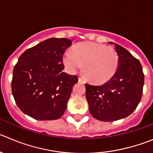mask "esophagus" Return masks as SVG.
I'll return each instance as SVG.
<instances>
[{
    "mask_svg": "<svg viewBox=\"0 0 153 153\" xmlns=\"http://www.w3.org/2000/svg\"><path fill=\"white\" fill-rule=\"evenodd\" d=\"M78 80H79V82H81V83H85V80H84L83 79H82V78H81V77H79V79H78Z\"/></svg>",
    "mask_w": 153,
    "mask_h": 153,
    "instance_id": "esophagus-1",
    "label": "esophagus"
}]
</instances>
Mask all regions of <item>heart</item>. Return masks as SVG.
Segmentation results:
<instances>
[{
	"mask_svg": "<svg viewBox=\"0 0 153 153\" xmlns=\"http://www.w3.org/2000/svg\"><path fill=\"white\" fill-rule=\"evenodd\" d=\"M63 61L69 72L76 73L82 68L92 82L105 83L117 72L119 57L113 48L92 42L76 45L63 56Z\"/></svg>",
	"mask_w": 153,
	"mask_h": 153,
	"instance_id": "heart-1",
	"label": "heart"
}]
</instances>
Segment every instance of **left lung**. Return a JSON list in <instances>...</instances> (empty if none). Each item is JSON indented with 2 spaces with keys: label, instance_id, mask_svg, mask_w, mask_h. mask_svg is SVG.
Returning <instances> with one entry per match:
<instances>
[{
  "label": "left lung",
  "instance_id": "8db88e82",
  "mask_svg": "<svg viewBox=\"0 0 153 153\" xmlns=\"http://www.w3.org/2000/svg\"><path fill=\"white\" fill-rule=\"evenodd\" d=\"M114 45L119 57L117 72L101 86L86 83V98L92 117L102 121H113L127 117L140 103L144 74L140 62L127 49Z\"/></svg>",
  "mask_w": 153,
  "mask_h": 153
}]
</instances>
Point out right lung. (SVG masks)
I'll use <instances>...</instances> for the list:
<instances>
[{"label": "right lung", "instance_id": "obj_1", "mask_svg": "<svg viewBox=\"0 0 153 153\" xmlns=\"http://www.w3.org/2000/svg\"><path fill=\"white\" fill-rule=\"evenodd\" d=\"M70 39L51 38L27 49L13 71L12 93L24 114L36 120H56L64 114L77 76L64 72L63 54Z\"/></svg>", "mask_w": 153, "mask_h": 153}]
</instances>
